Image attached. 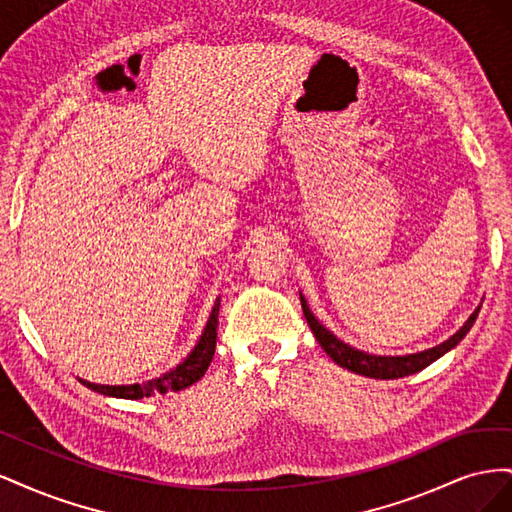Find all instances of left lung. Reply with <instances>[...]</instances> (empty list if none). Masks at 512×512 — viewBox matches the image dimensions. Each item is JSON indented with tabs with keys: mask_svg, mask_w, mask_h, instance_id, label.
Returning a JSON list of instances; mask_svg holds the SVG:
<instances>
[{
	"mask_svg": "<svg viewBox=\"0 0 512 512\" xmlns=\"http://www.w3.org/2000/svg\"><path fill=\"white\" fill-rule=\"evenodd\" d=\"M299 297H301V307H303V314L307 318L309 329H312V333L316 335L318 344L324 348V352H327L339 367L354 371V374H359V376L376 378V380H395V378L412 376V374H416V371H421L427 365H431L433 361H438L440 356L451 352L461 342V339L468 335V331L472 329V324L476 322V316L480 312V305H478L470 314V318L463 322V327L438 346L421 350V352H412V354L391 356V354H371V352H365V350H359V348L346 344L344 339H339L333 331L324 327V324L312 314V309H309L301 292H299Z\"/></svg>",
	"mask_w": 512,
	"mask_h": 512,
	"instance_id": "obj_1",
	"label": "left lung"
}]
</instances>
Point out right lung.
I'll return each mask as SVG.
<instances>
[{
	"instance_id": "right-lung-1",
	"label": "right lung",
	"mask_w": 512,
	"mask_h": 512,
	"mask_svg": "<svg viewBox=\"0 0 512 512\" xmlns=\"http://www.w3.org/2000/svg\"><path fill=\"white\" fill-rule=\"evenodd\" d=\"M218 314H220V299H215L209 320L205 324L203 333H200L196 346L192 348V352L185 356L177 367L166 371V374L158 378H151L143 384H117V386L94 384L83 378H79V382L91 391L106 397H117V399H143L151 395H166L170 391L188 389V386H192L194 382H198L205 376V371L211 365L213 352H215V339H218Z\"/></svg>"
}]
</instances>
